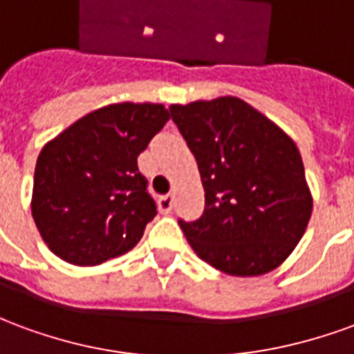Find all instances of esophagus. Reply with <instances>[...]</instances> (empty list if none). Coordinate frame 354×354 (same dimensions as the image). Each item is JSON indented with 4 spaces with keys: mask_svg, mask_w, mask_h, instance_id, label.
Listing matches in <instances>:
<instances>
[{
    "mask_svg": "<svg viewBox=\"0 0 354 354\" xmlns=\"http://www.w3.org/2000/svg\"><path fill=\"white\" fill-rule=\"evenodd\" d=\"M172 203H174L172 195H162V197H159V210H161L162 214H169L170 210H172Z\"/></svg>",
    "mask_w": 354,
    "mask_h": 354,
    "instance_id": "34e87169",
    "label": "esophagus"
}]
</instances>
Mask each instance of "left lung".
<instances>
[{"mask_svg":"<svg viewBox=\"0 0 354 354\" xmlns=\"http://www.w3.org/2000/svg\"><path fill=\"white\" fill-rule=\"evenodd\" d=\"M197 159L205 212L178 220L195 254L233 277L281 266L304 237L313 199L294 140L237 96L172 104Z\"/></svg>","mask_w":354,"mask_h":354,"instance_id":"left-lung-1","label":"left lung"}]
</instances>
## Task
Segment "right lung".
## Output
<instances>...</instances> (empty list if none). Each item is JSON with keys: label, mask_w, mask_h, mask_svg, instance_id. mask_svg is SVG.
Returning <instances> with one entry per match:
<instances>
[{"label": "right lung", "mask_w": 354, "mask_h": 354, "mask_svg": "<svg viewBox=\"0 0 354 354\" xmlns=\"http://www.w3.org/2000/svg\"><path fill=\"white\" fill-rule=\"evenodd\" d=\"M170 119L162 104H109L45 144L32 216L50 252L98 266L138 245L157 214L138 155Z\"/></svg>", "instance_id": "1"}]
</instances>
